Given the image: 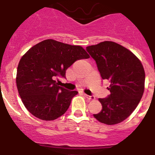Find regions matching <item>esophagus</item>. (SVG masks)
<instances>
[{"label": "esophagus", "mask_w": 155, "mask_h": 155, "mask_svg": "<svg viewBox=\"0 0 155 155\" xmlns=\"http://www.w3.org/2000/svg\"><path fill=\"white\" fill-rule=\"evenodd\" d=\"M84 97H86L87 99L90 100V101H94L95 100V97L94 96H89V95H87V94H84Z\"/></svg>", "instance_id": "esophagus-1"}]
</instances>
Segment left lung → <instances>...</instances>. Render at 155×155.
<instances>
[{"instance_id":"obj_1","label":"left lung","mask_w":155,"mask_h":155,"mask_svg":"<svg viewBox=\"0 0 155 155\" xmlns=\"http://www.w3.org/2000/svg\"><path fill=\"white\" fill-rule=\"evenodd\" d=\"M95 60L103 80L110 81V94L100 98L102 110L94 116L101 123L114 125L123 122L135 110L145 89V74L135 54L119 44L102 42L86 48Z\"/></svg>"}]
</instances>
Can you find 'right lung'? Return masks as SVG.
<instances>
[{
	"label": "right lung",
	"instance_id": "right-lung-1",
	"mask_svg": "<svg viewBox=\"0 0 155 155\" xmlns=\"http://www.w3.org/2000/svg\"><path fill=\"white\" fill-rule=\"evenodd\" d=\"M81 46L45 39L29 48L19 62L17 90L28 111L42 120H54L68 110L78 94L56 83L77 60L89 58Z\"/></svg>",
	"mask_w": 155,
	"mask_h": 155
}]
</instances>
